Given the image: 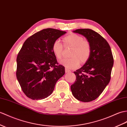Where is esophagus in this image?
I'll return each instance as SVG.
<instances>
[{"label": "esophagus", "mask_w": 127, "mask_h": 127, "mask_svg": "<svg viewBox=\"0 0 127 127\" xmlns=\"http://www.w3.org/2000/svg\"><path fill=\"white\" fill-rule=\"evenodd\" d=\"M71 72L70 70L67 69V68H65V72L66 73H68V72Z\"/></svg>", "instance_id": "34e87169"}]
</instances>
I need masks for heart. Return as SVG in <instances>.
<instances>
[{"label":"heart","mask_w":127,"mask_h":127,"mask_svg":"<svg viewBox=\"0 0 127 127\" xmlns=\"http://www.w3.org/2000/svg\"><path fill=\"white\" fill-rule=\"evenodd\" d=\"M63 40L66 46H71L72 49L70 52V58L63 59L60 63L66 67L71 69L78 67L80 63H84L89 58L91 48L90 43L84 40L83 37L75 33L70 34L64 37ZM52 51L57 58L60 59L62 57L63 45L61 40L57 39L52 44Z\"/></svg>","instance_id":"obj_1"}]
</instances>
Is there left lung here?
Here are the masks:
<instances>
[{"mask_svg":"<svg viewBox=\"0 0 127 127\" xmlns=\"http://www.w3.org/2000/svg\"><path fill=\"white\" fill-rule=\"evenodd\" d=\"M73 32L87 38L91 51L83 66L73 72L76 79L71 90L78 101L90 102L101 95L109 83L114 64L113 54L107 41L97 32L89 29H77Z\"/></svg>","mask_w":127,"mask_h":127,"instance_id":"8db88e82","label":"left lung"}]
</instances>
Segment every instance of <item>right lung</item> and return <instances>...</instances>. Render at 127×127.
<instances>
[{"mask_svg":"<svg viewBox=\"0 0 127 127\" xmlns=\"http://www.w3.org/2000/svg\"><path fill=\"white\" fill-rule=\"evenodd\" d=\"M66 32L43 29L28 38L17 57V80L26 96L32 99L49 96L56 83L64 75L65 67L58 64L52 44Z\"/></svg>","mask_w":127,"mask_h":127,"instance_id":"obj_1","label":"right lung"}]
</instances>
